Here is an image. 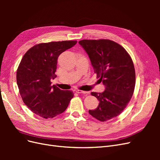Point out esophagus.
Wrapping results in <instances>:
<instances>
[{
	"label": "esophagus",
	"instance_id": "34e87169",
	"mask_svg": "<svg viewBox=\"0 0 160 160\" xmlns=\"http://www.w3.org/2000/svg\"><path fill=\"white\" fill-rule=\"evenodd\" d=\"M76 92H77V93H88V92H87V91H82V90H79V89H77L76 91Z\"/></svg>",
	"mask_w": 160,
	"mask_h": 160
}]
</instances>
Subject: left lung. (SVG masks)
Instances as JSON below:
<instances>
[{
	"label": "left lung",
	"instance_id": "left-lung-1",
	"mask_svg": "<svg viewBox=\"0 0 160 160\" xmlns=\"http://www.w3.org/2000/svg\"><path fill=\"white\" fill-rule=\"evenodd\" d=\"M79 45L88 53L97 78L105 91L92 92L99 101L98 107L89 113L101 122L122 113L133 95L135 72L132 58L123 47L108 39L81 40Z\"/></svg>",
	"mask_w": 160,
	"mask_h": 160
}]
</instances>
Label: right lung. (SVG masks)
Here are the masks:
<instances>
[{"label":"right lung","mask_w":160,"mask_h":160,"mask_svg":"<svg viewBox=\"0 0 160 160\" xmlns=\"http://www.w3.org/2000/svg\"><path fill=\"white\" fill-rule=\"evenodd\" d=\"M76 41L40 43L24 55L17 71V82L23 102L28 108L43 118H52L64 112L73 98L71 91H63L51 79L57 75V59Z\"/></svg>","instance_id":"add662e5"}]
</instances>
